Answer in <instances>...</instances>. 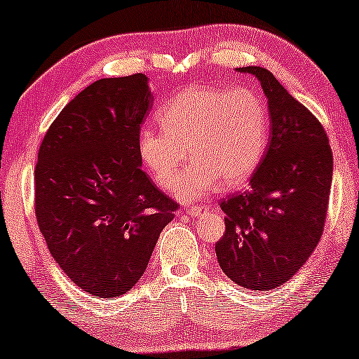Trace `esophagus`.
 Returning a JSON list of instances; mask_svg holds the SVG:
<instances>
[{
  "label": "esophagus",
  "mask_w": 359,
  "mask_h": 359,
  "mask_svg": "<svg viewBox=\"0 0 359 359\" xmlns=\"http://www.w3.org/2000/svg\"><path fill=\"white\" fill-rule=\"evenodd\" d=\"M203 211V206L201 205H196V206H189V210H187V212L190 214L191 217H198Z\"/></svg>",
  "instance_id": "34e87169"
}]
</instances>
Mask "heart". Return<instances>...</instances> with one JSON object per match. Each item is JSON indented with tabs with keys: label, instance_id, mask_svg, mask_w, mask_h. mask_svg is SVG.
Returning <instances> with one entry per match:
<instances>
[{
	"label": "heart",
	"instance_id": "heart-1",
	"mask_svg": "<svg viewBox=\"0 0 359 359\" xmlns=\"http://www.w3.org/2000/svg\"><path fill=\"white\" fill-rule=\"evenodd\" d=\"M161 132L145 128L138 156L151 179L172 189L187 151L194 159L177 182V196L191 201L221 184L240 187L263 161L269 121L261 96L250 88L190 85L158 112Z\"/></svg>",
	"mask_w": 359,
	"mask_h": 359
}]
</instances>
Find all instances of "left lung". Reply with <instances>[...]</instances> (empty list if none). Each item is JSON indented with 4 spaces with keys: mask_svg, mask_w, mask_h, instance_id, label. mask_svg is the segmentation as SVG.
<instances>
[{
    "mask_svg": "<svg viewBox=\"0 0 359 359\" xmlns=\"http://www.w3.org/2000/svg\"><path fill=\"white\" fill-rule=\"evenodd\" d=\"M259 80L271 119L269 145L250 189L221 201L226 233L221 269L237 285L267 292L290 280L318 247L332 184V149L320 122L264 67Z\"/></svg>",
    "mask_w": 359,
    "mask_h": 359,
    "instance_id": "1",
    "label": "left lung"
}]
</instances>
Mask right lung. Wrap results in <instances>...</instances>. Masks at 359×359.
Instances as JSON below:
<instances>
[{
    "mask_svg": "<svg viewBox=\"0 0 359 359\" xmlns=\"http://www.w3.org/2000/svg\"><path fill=\"white\" fill-rule=\"evenodd\" d=\"M145 74L101 79L48 128L35 165V214L48 250L90 295L121 297L145 272L179 205L142 170Z\"/></svg>",
    "mask_w": 359,
    "mask_h": 359,
    "instance_id": "add662e5",
    "label": "right lung"
}]
</instances>
